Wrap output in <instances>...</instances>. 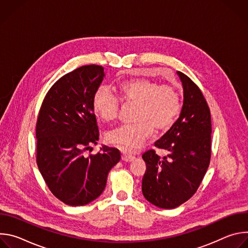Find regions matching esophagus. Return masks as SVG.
Returning <instances> with one entry per match:
<instances>
[{
    "mask_svg": "<svg viewBox=\"0 0 248 248\" xmlns=\"http://www.w3.org/2000/svg\"><path fill=\"white\" fill-rule=\"evenodd\" d=\"M122 159H123V161L130 162V161H132V160L134 159V156H133V155H130V154H127V153H123Z\"/></svg>",
    "mask_w": 248,
    "mask_h": 248,
    "instance_id": "34e87169",
    "label": "esophagus"
}]
</instances>
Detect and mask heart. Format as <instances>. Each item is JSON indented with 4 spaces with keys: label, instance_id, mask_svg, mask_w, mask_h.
<instances>
[{
    "label": "heart",
    "instance_id": "b5f03b06",
    "mask_svg": "<svg viewBox=\"0 0 248 248\" xmlns=\"http://www.w3.org/2000/svg\"><path fill=\"white\" fill-rule=\"evenodd\" d=\"M120 100L136 105L135 124L119 126L106 135L107 142L124 151H136L151 137L154 130H169L181 111L180 94L171 85H160L146 78L123 82L119 86ZM119 98L106 86L96 89L92 106L95 115L104 122H113L120 112Z\"/></svg>",
    "mask_w": 248,
    "mask_h": 248
}]
</instances>
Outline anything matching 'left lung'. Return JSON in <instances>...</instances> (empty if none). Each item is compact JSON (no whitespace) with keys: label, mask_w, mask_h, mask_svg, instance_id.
<instances>
[{"label":"left lung","mask_w":248,"mask_h":248,"mask_svg":"<svg viewBox=\"0 0 248 248\" xmlns=\"http://www.w3.org/2000/svg\"><path fill=\"white\" fill-rule=\"evenodd\" d=\"M184 88L180 118L155 142L168 155L161 158L148 150L142 158L146 171L142 193L146 200L163 209H173L187 201L199 187L211 158V115L199 87L178 72Z\"/></svg>","instance_id":"obj_1"}]
</instances>
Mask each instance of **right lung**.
<instances>
[{
    "mask_svg": "<svg viewBox=\"0 0 248 248\" xmlns=\"http://www.w3.org/2000/svg\"><path fill=\"white\" fill-rule=\"evenodd\" d=\"M104 77V67L97 64L64 75L47 92L39 111L37 166L51 192L69 206L99 197L109 171L121 160V152L108 146L84 156L99 140L92 100Z\"/></svg>",
    "mask_w": 248,
    "mask_h": 248,
    "instance_id": "obj_1",
    "label": "right lung"
}]
</instances>
